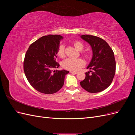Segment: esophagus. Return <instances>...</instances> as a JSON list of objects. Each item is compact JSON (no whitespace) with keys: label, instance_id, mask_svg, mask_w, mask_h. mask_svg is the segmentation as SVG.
Listing matches in <instances>:
<instances>
[{"label":"esophagus","instance_id":"obj_1","mask_svg":"<svg viewBox=\"0 0 135 135\" xmlns=\"http://www.w3.org/2000/svg\"><path fill=\"white\" fill-rule=\"evenodd\" d=\"M70 73H71V74H76L78 73L76 71H70Z\"/></svg>","mask_w":135,"mask_h":135}]
</instances>
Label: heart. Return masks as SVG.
I'll list each match as a JSON object with an SVG mask.
<instances>
[{
  "label": "heart",
  "instance_id": "b5f03b06",
  "mask_svg": "<svg viewBox=\"0 0 135 135\" xmlns=\"http://www.w3.org/2000/svg\"><path fill=\"white\" fill-rule=\"evenodd\" d=\"M74 46L75 48L78 51H81L84 48V46L82 43L76 41L74 43ZM83 54L86 58H89L90 55L88 52H83ZM57 55L60 57H64L65 56V46L64 45L61 44L60 46L57 51ZM85 65L84 61L80 58L78 59H71L68 58L65 60L62 65L64 68L69 70L76 71L79 70L80 68L83 67Z\"/></svg>",
  "mask_w": 135,
  "mask_h": 135
}]
</instances>
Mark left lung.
<instances>
[{"mask_svg":"<svg viewBox=\"0 0 135 135\" xmlns=\"http://www.w3.org/2000/svg\"><path fill=\"white\" fill-rule=\"evenodd\" d=\"M80 38L90 45L92 57L87 69L93 71L85 73V79L80 82L81 87L90 93L104 91L112 83L115 73L114 52L105 40L96 36L81 35ZM91 72V74H89Z\"/></svg>","mask_w":135,"mask_h":135,"instance_id":"left-lung-1","label":"left lung"}]
</instances>
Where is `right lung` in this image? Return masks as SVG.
<instances>
[{
  "mask_svg": "<svg viewBox=\"0 0 135 135\" xmlns=\"http://www.w3.org/2000/svg\"><path fill=\"white\" fill-rule=\"evenodd\" d=\"M60 35L43 36L32 43L27 51L23 70L28 82L38 91L52 94L59 91L64 84L69 71L54 70L60 66L56 62L60 40Z\"/></svg>",
  "mask_w": 135,
  "mask_h": 135,
  "instance_id": "1",
  "label": "right lung"
}]
</instances>
